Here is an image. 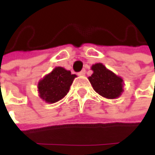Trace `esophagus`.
Returning <instances> with one entry per match:
<instances>
[{"instance_id": "34e87169", "label": "esophagus", "mask_w": 155, "mask_h": 155, "mask_svg": "<svg viewBox=\"0 0 155 155\" xmlns=\"http://www.w3.org/2000/svg\"><path fill=\"white\" fill-rule=\"evenodd\" d=\"M85 75V70H82L80 72H78V76H84Z\"/></svg>"}]
</instances>
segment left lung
Masks as SVG:
<instances>
[{"label": "left lung", "mask_w": 155, "mask_h": 155, "mask_svg": "<svg viewBox=\"0 0 155 155\" xmlns=\"http://www.w3.org/2000/svg\"><path fill=\"white\" fill-rule=\"evenodd\" d=\"M92 75L89 77L94 91L108 99L118 98L123 92L124 82L121 77L107 69L102 63L91 66Z\"/></svg>", "instance_id": "obj_1"}]
</instances>
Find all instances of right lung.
Segmentation results:
<instances>
[{
    "instance_id": "obj_1",
    "label": "right lung",
    "mask_w": 155,
    "mask_h": 155,
    "mask_svg": "<svg viewBox=\"0 0 155 155\" xmlns=\"http://www.w3.org/2000/svg\"><path fill=\"white\" fill-rule=\"evenodd\" d=\"M77 76L70 71L58 66L38 83L39 96L47 104H54L64 98Z\"/></svg>"
}]
</instances>
